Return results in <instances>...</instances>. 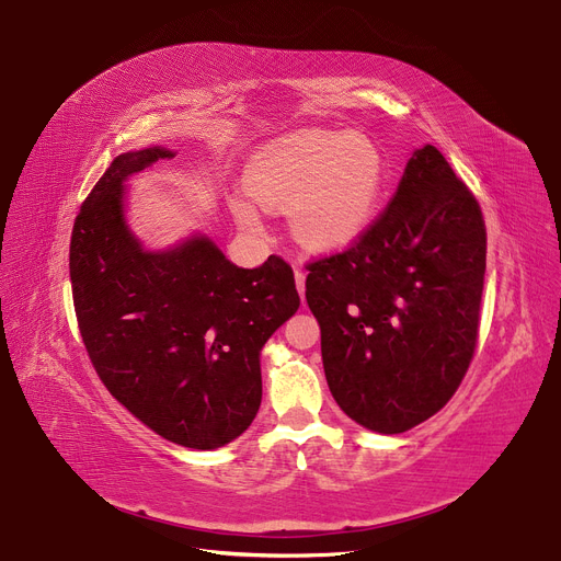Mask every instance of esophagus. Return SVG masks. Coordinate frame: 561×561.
<instances>
[{"label":"esophagus","instance_id":"34e87169","mask_svg":"<svg viewBox=\"0 0 561 561\" xmlns=\"http://www.w3.org/2000/svg\"><path fill=\"white\" fill-rule=\"evenodd\" d=\"M305 282H307V273L302 268H296V286L300 290V298L305 302Z\"/></svg>","mask_w":561,"mask_h":561}]
</instances>
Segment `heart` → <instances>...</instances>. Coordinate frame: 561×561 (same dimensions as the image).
Listing matches in <instances>:
<instances>
[{
  "label": "heart",
  "instance_id": "1",
  "mask_svg": "<svg viewBox=\"0 0 561 561\" xmlns=\"http://www.w3.org/2000/svg\"><path fill=\"white\" fill-rule=\"evenodd\" d=\"M387 182V161L357 131L300 129L261 145L245 168L247 193L231 211L250 233H263L265 209H288L290 231L313 252L355 245L370 227Z\"/></svg>",
  "mask_w": 561,
  "mask_h": 561
}]
</instances>
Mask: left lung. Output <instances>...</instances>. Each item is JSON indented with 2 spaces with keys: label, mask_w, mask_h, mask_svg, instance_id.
<instances>
[{
  "label": "left lung",
  "mask_w": 561,
  "mask_h": 561,
  "mask_svg": "<svg viewBox=\"0 0 561 561\" xmlns=\"http://www.w3.org/2000/svg\"><path fill=\"white\" fill-rule=\"evenodd\" d=\"M484 271L480 204L425 145L362 239L309 263L322 366L352 421L400 434L446 407L476 352Z\"/></svg>",
  "instance_id": "1"
}]
</instances>
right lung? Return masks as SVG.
Masks as SVG:
<instances>
[{"label": "right lung", "mask_w": 561, "mask_h": 561, "mask_svg": "<svg viewBox=\"0 0 561 561\" xmlns=\"http://www.w3.org/2000/svg\"><path fill=\"white\" fill-rule=\"evenodd\" d=\"M165 147L115 157L81 204L70 241L79 332L100 379L176 446L216 450L261 404V347L298 311L290 265L271 254L239 268L204 233L145 250L125 216L131 174Z\"/></svg>", "instance_id": "1"}]
</instances>
